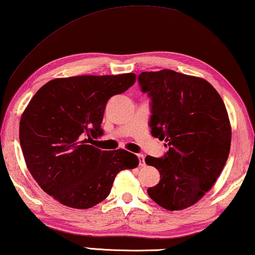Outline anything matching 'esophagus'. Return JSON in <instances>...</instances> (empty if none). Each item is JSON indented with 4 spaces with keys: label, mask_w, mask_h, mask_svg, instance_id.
Masks as SVG:
<instances>
[{
    "label": "esophagus",
    "mask_w": 255,
    "mask_h": 255,
    "mask_svg": "<svg viewBox=\"0 0 255 255\" xmlns=\"http://www.w3.org/2000/svg\"><path fill=\"white\" fill-rule=\"evenodd\" d=\"M137 158H138L139 166H144V165H145V161H144V155H143V154H137Z\"/></svg>",
    "instance_id": "esophagus-1"
}]
</instances>
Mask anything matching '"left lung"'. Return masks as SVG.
<instances>
[{
	"instance_id": "left-lung-1",
	"label": "left lung",
	"mask_w": 255,
	"mask_h": 255,
	"mask_svg": "<svg viewBox=\"0 0 255 255\" xmlns=\"http://www.w3.org/2000/svg\"><path fill=\"white\" fill-rule=\"evenodd\" d=\"M138 85L151 100V134L167 147L160 158L146 155L160 173L147 195L166 210H183L203 198L226 165L231 143L226 105L206 80L172 70L142 72Z\"/></svg>"
}]
</instances>
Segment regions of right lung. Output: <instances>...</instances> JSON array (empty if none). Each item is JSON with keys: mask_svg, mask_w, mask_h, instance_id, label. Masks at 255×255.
<instances>
[{"mask_svg": "<svg viewBox=\"0 0 255 255\" xmlns=\"http://www.w3.org/2000/svg\"><path fill=\"white\" fill-rule=\"evenodd\" d=\"M134 73L51 80L22 113L19 140L26 165L44 192L60 204L85 210L110 195L117 174L137 167L126 150L102 151L89 140L101 128L108 101L135 82Z\"/></svg>", "mask_w": 255, "mask_h": 255, "instance_id": "obj_1", "label": "right lung"}]
</instances>
